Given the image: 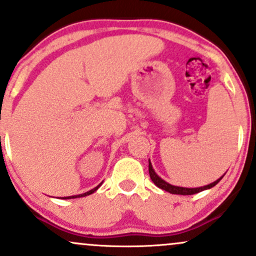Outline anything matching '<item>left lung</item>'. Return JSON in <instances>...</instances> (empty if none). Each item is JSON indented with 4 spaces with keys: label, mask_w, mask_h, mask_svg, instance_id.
Here are the masks:
<instances>
[{
    "label": "left lung",
    "mask_w": 256,
    "mask_h": 256,
    "mask_svg": "<svg viewBox=\"0 0 256 256\" xmlns=\"http://www.w3.org/2000/svg\"><path fill=\"white\" fill-rule=\"evenodd\" d=\"M149 176H150V179L152 180V183L156 185V186L160 188V189L165 190V192H168L170 194H176V195H194V194H198L200 192H204V190L210 189V188H213L214 185L218 184L219 182L222 180V178L224 177V176H222V178H219L218 180H216L212 184H208V185H206V186H201V188H194V189H189V188L174 186V185L168 184L167 182L164 180V179H161L160 177H158L156 173H155L154 170H152L150 161H149Z\"/></svg>",
    "instance_id": "left-lung-1"
}]
</instances>
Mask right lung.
Segmentation results:
<instances>
[{"label": "right lung", "mask_w": 256, "mask_h": 256, "mask_svg": "<svg viewBox=\"0 0 256 256\" xmlns=\"http://www.w3.org/2000/svg\"><path fill=\"white\" fill-rule=\"evenodd\" d=\"M102 184V183H101ZM101 184H98V186L96 188H94V189H91L90 192H84V194H80V195H76V196H68V198H83V196H86V195H90V194H92V192H95L96 190L98 189L100 186H101Z\"/></svg>", "instance_id": "obj_1"}]
</instances>
